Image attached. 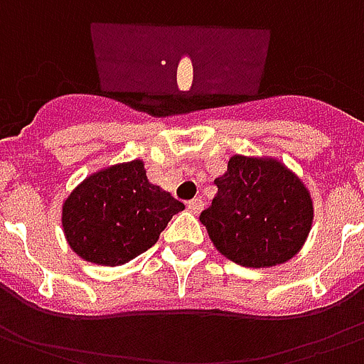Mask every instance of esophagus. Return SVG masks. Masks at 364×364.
I'll return each mask as SVG.
<instances>
[{
  "mask_svg": "<svg viewBox=\"0 0 364 364\" xmlns=\"http://www.w3.org/2000/svg\"><path fill=\"white\" fill-rule=\"evenodd\" d=\"M186 208H188V211H192V213H200L201 208H203V201H201V198H193V200L186 203Z\"/></svg>",
  "mask_w": 364,
  "mask_h": 364,
  "instance_id": "1",
  "label": "esophagus"
}]
</instances>
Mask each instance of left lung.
Segmentation results:
<instances>
[{
    "instance_id": "obj_1",
    "label": "left lung",
    "mask_w": 364,
    "mask_h": 364,
    "mask_svg": "<svg viewBox=\"0 0 364 364\" xmlns=\"http://www.w3.org/2000/svg\"><path fill=\"white\" fill-rule=\"evenodd\" d=\"M215 186L217 196L200 221L223 256L244 267H272L301 250L314 209L309 190L287 166L235 155Z\"/></svg>"
}]
</instances>
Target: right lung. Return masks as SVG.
<instances>
[{
    "label": "right lung",
    "instance_id": "1",
    "mask_svg": "<svg viewBox=\"0 0 364 364\" xmlns=\"http://www.w3.org/2000/svg\"><path fill=\"white\" fill-rule=\"evenodd\" d=\"M184 203L151 184L141 161L114 164L85 178L63 203L71 250L98 266H122L149 250Z\"/></svg>",
    "mask_w": 364,
    "mask_h": 364
}]
</instances>
